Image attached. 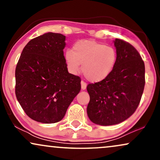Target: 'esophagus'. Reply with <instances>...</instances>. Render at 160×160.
Returning <instances> with one entry per match:
<instances>
[{
    "instance_id": "esophagus-1",
    "label": "esophagus",
    "mask_w": 160,
    "mask_h": 160,
    "mask_svg": "<svg viewBox=\"0 0 160 160\" xmlns=\"http://www.w3.org/2000/svg\"><path fill=\"white\" fill-rule=\"evenodd\" d=\"M81 84H82V89H83V90L86 89V88H87V84H86V83H85L84 82H83V81H82V82H81Z\"/></svg>"
}]
</instances>
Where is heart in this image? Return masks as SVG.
<instances>
[{"instance_id":"heart-1","label":"heart","mask_w":160,"mask_h":160,"mask_svg":"<svg viewBox=\"0 0 160 160\" xmlns=\"http://www.w3.org/2000/svg\"><path fill=\"white\" fill-rule=\"evenodd\" d=\"M117 60V54L113 47L93 40H80L73 46L72 51L67 50L65 61L69 71L76 74L82 72L90 82L106 79L112 73Z\"/></svg>"}]
</instances>
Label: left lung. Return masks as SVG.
Returning <instances> with one entry per match:
<instances>
[{
	"label": "left lung",
	"instance_id": "8db88e82",
	"mask_svg": "<svg viewBox=\"0 0 160 160\" xmlns=\"http://www.w3.org/2000/svg\"><path fill=\"white\" fill-rule=\"evenodd\" d=\"M117 63L106 79L87 87L90 100L87 115L93 123L113 125L128 119L136 110L145 86V65L130 43L116 38Z\"/></svg>",
	"mask_w": 160,
	"mask_h": 160
}]
</instances>
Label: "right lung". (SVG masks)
I'll return each mask as SVG.
<instances>
[{
	"label": "right lung",
	"mask_w": 160,
	"mask_h": 160,
	"mask_svg": "<svg viewBox=\"0 0 160 160\" xmlns=\"http://www.w3.org/2000/svg\"><path fill=\"white\" fill-rule=\"evenodd\" d=\"M65 36L47 32L30 40L15 70V94L26 114L44 124L60 122L81 90L79 76L69 73Z\"/></svg>",
	"instance_id": "1"
}]
</instances>
